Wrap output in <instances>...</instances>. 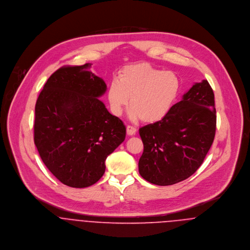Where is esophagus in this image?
<instances>
[{
  "mask_svg": "<svg viewBox=\"0 0 250 250\" xmlns=\"http://www.w3.org/2000/svg\"><path fill=\"white\" fill-rule=\"evenodd\" d=\"M136 133H137V129L135 127L130 126V125L127 126V135L128 136H134Z\"/></svg>",
  "mask_w": 250,
  "mask_h": 250,
  "instance_id": "obj_1",
  "label": "esophagus"
}]
</instances>
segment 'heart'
Masks as SVG:
<instances>
[{
    "label": "heart",
    "mask_w": 250,
    "mask_h": 250,
    "mask_svg": "<svg viewBox=\"0 0 250 250\" xmlns=\"http://www.w3.org/2000/svg\"><path fill=\"white\" fill-rule=\"evenodd\" d=\"M181 82L171 71H163L146 63L124 67L107 89L111 110L119 115L129 105L133 119L147 123L163 119L178 99Z\"/></svg>",
    "instance_id": "1"
}]
</instances>
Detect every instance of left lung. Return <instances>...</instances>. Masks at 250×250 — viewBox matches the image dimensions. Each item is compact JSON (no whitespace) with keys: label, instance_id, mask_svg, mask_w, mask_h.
I'll list each match as a JSON object with an SVG mask.
<instances>
[{"label":"left lung","instance_id":"1","mask_svg":"<svg viewBox=\"0 0 250 250\" xmlns=\"http://www.w3.org/2000/svg\"><path fill=\"white\" fill-rule=\"evenodd\" d=\"M215 127L214 91L203 80L194 83L163 119L140 129L144 146L140 174L158 186L188 178L209 152Z\"/></svg>","mask_w":250,"mask_h":250}]
</instances>
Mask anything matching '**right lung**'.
<instances>
[{"label": "right lung", "mask_w": 250, "mask_h": 250, "mask_svg": "<svg viewBox=\"0 0 250 250\" xmlns=\"http://www.w3.org/2000/svg\"><path fill=\"white\" fill-rule=\"evenodd\" d=\"M91 63L63 66L48 79L36 104L35 144L52 174L71 188H86L105 173V161L126 127L99 100L107 90Z\"/></svg>", "instance_id": "obj_1"}]
</instances>
